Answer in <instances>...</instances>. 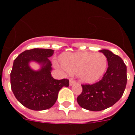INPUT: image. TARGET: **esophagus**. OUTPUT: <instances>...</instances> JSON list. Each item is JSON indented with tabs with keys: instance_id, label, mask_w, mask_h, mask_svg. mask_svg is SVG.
I'll return each mask as SVG.
<instances>
[{
	"instance_id": "obj_1",
	"label": "esophagus",
	"mask_w": 135,
	"mask_h": 135,
	"mask_svg": "<svg viewBox=\"0 0 135 135\" xmlns=\"http://www.w3.org/2000/svg\"><path fill=\"white\" fill-rule=\"evenodd\" d=\"M76 81L75 80H72V79H70V86H71L72 85V84H74V83H76Z\"/></svg>"
}]
</instances>
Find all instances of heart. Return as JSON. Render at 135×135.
Returning a JSON list of instances; mask_svg holds the SVG:
<instances>
[{
  "label": "heart",
  "instance_id": "b5f03b06",
  "mask_svg": "<svg viewBox=\"0 0 135 135\" xmlns=\"http://www.w3.org/2000/svg\"><path fill=\"white\" fill-rule=\"evenodd\" d=\"M59 61L64 70L72 74H78L81 81L89 84L99 80L108 65L107 57L102 53L63 54Z\"/></svg>",
  "mask_w": 135,
  "mask_h": 135
}]
</instances>
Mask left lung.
<instances>
[{
  "label": "left lung",
  "instance_id": "1",
  "mask_svg": "<svg viewBox=\"0 0 135 135\" xmlns=\"http://www.w3.org/2000/svg\"><path fill=\"white\" fill-rule=\"evenodd\" d=\"M100 51L108 59L107 71L99 82L81 84L82 91L77 97L81 108L93 112L104 110L118 101L127 82L126 65L121 57L109 50Z\"/></svg>",
  "mask_w": 135,
  "mask_h": 135
}]
</instances>
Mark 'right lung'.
Returning a JSON list of instances; mask_svg holds the SVG:
<instances>
[{
	"instance_id": "right-lung-1",
	"label": "right lung",
	"mask_w": 135,
	"mask_h": 135,
	"mask_svg": "<svg viewBox=\"0 0 135 135\" xmlns=\"http://www.w3.org/2000/svg\"><path fill=\"white\" fill-rule=\"evenodd\" d=\"M54 51L33 49L21 53L14 60L11 72V86L16 99L28 109L40 111L51 108L55 103L63 86L70 85L69 80H56L51 76V64L48 57ZM35 60L43 65L41 70H32L28 64Z\"/></svg>"
}]
</instances>
